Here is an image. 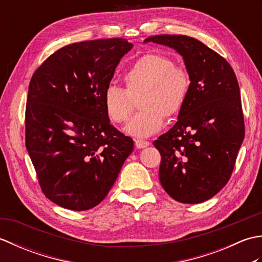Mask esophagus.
I'll return each instance as SVG.
<instances>
[{
	"label": "esophagus",
	"instance_id": "obj_1",
	"mask_svg": "<svg viewBox=\"0 0 262 262\" xmlns=\"http://www.w3.org/2000/svg\"><path fill=\"white\" fill-rule=\"evenodd\" d=\"M149 145V142H147V141H144V140H135V146L137 147V148H144V147H146V146H148Z\"/></svg>",
	"mask_w": 262,
	"mask_h": 262
}]
</instances>
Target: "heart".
Segmentation results:
<instances>
[{
	"label": "heart",
	"instance_id": "obj_1",
	"mask_svg": "<svg viewBox=\"0 0 262 262\" xmlns=\"http://www.w3.org/2000/svg\"><path fill=\"white\" fill-rule=\"evenodd\" d=\"M125 89L110 85L103 91L105 115L114 124H124L140 100L141 113L125 127L127 134L148 137L158 133L166 118H174L185 104L191 88V76L185 66L174 64L161 53L138 57L122 75Z\"/></svg>",
	"mask_w": 262,
	"mask_h": 262
}]
</instances>
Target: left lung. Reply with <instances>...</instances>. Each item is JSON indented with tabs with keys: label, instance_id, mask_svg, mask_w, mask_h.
I'll use <instances>...</instances> for the list:
<instances>
[{
	"label": "left lung",
	"instance_id": "left-lung-1",
	"mask_svg": "<svg viewBox=\"0 0 262 262\" xmlns=\"http://www.w3.org/2000/svg\"><path fill=\"white\" fill-rule=\"evenodd\" d=\"M147 41L176 49L191 76L178 121L153 142L161 154L160 182L177 202L203 203L229 182L244 138L235 73L224 57L194 38L158 35Z\"/></svg>",
	"mask_w": 262,
	"mask_h": 262
}]
</instances>
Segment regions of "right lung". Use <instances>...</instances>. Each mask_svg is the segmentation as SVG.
<instances>
[{"label": "right lung", "mask_w": 262, "mask_h": 262, "mask_svg": "<svg viewBox=\"0 0 262 262\" xmlns=\"http://www.w3.org/2000/svg\"><path fill=\"white\" fill-rule=\"evenodd\" d=\"M133 43L108 38L71 43L33 73L26 105V147L39 186L71 210L99 205L134 142L110 124L102 103L121 57Z\"/></svg>", "instance_id": "right-lung-1"}]
</instances>
